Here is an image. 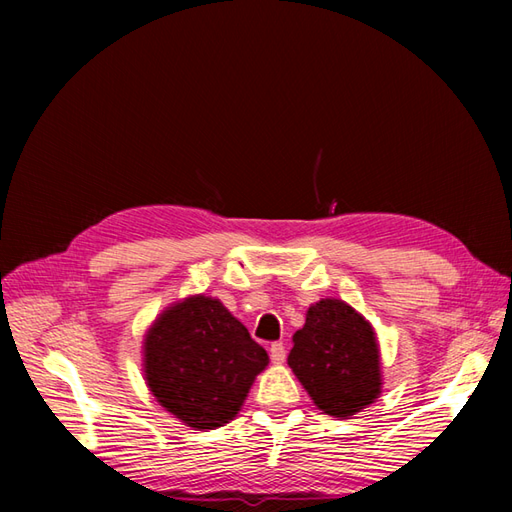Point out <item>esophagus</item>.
Returning a JSON list of instances; mask_svg holds the SVG:
<instances>
[{
    "instance_id": "1",
    "label": "esophagus",
    "mask_w": 512,
    "mask_h": 512,
    "mask_svg": "<svg viewBox=\"0 0 512 512\" xmlns=\"http://www.w3.org/2000/svg\"><path fill=\"white\" fill-rule=\"evenodd\" d=\"M270 361H273L275 365H281L286 361V345L284 343L270 345Z\"/></svg>"
}]
</instances>
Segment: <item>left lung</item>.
I'll return each mask as SVG.
<instances>
[{"mask_svg": "<svg viewBox=\"0 0 512 512\" xmlns=\"http://www.w3.org/2000/svg\"><path fill=\"white\" fill-rule=\"evenodd\" d=\"M288 365L323 413L350 418L380 394V354L374 328L341 299L308 308L292 336Z\"/></svg>", "mask_w": 512, "mask_h": 512, "instance_id": "8db88e82", "label": "left lung"}]
</instances>
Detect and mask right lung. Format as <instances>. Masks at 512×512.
<instances>
[{"label":"right lung","mask_w":512,"mask_h":512,"mask_svg":"<svg viewBox=\"0 0 512 512\" xmlns=\"http://www.w3.org/2000/svg\"><path fill=\"white\" fill-rule=\"evenodd\" d=\"M151 394L193 429H217L237 416L268 354L222 301L195 295L151 325L145 345Z\"/></svg>","instance_id":"right-lung-1"}]
</instances>
